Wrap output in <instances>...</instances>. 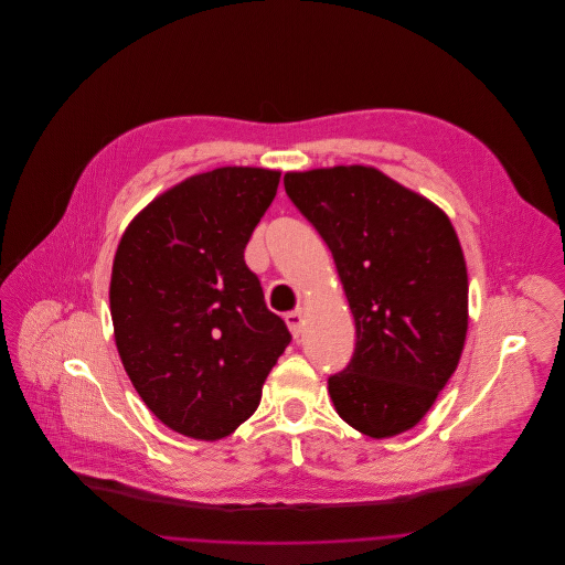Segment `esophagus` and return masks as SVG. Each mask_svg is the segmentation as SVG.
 Instances as JSON below:
<instances>
[{
  "label": "esophagus",
  "mask_w": 565,
  "mask_h": 565,
  "mask_svg": "<svg viewBox=\"0 0 565 565\" xmlns=\"http://www.w3.org/2000/svg\"><path fill=\"white\" fill-rule=\"evenodd\" d=\"M285 322H287V327H289V331H291L294 335H300V333H302V327H305V311H302V309L289 311V313L285 316Z\"/></svg>",
  "instance_id": "obj_1"
}]
</instances>
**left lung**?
Returning <instances> with one entry per match:
<instances>
[{
	"mask_svg": "<svg viewBox=\"0 0 565 565\" xmlns=\"http://www.w3.org/2000/svg\"><path fill=\"white\" fill-rule=\"evenodd\" d=\"M285 191L327 243L354 324L333 407L372 438L412 429L455 374L468 333V267L452 222L365 164L285 173Z\"/></svg>",
	"mask_w": 565,
	"mask_h": 565,
	"instance_id": "left-lung-1",
	"label": "left lung"
}]
</instances>
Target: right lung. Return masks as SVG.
<instances>
[{"label":"right lung","mask_w":565,"mask_h":565,"mask_svg":"<svg viewBox=\"0 0 565 565\" xmlns=\"http://www.w3.org/2000/svg\"><path fill=\"white\" fill-rule=\"evenodd\" d=\"M278 182L280 171L258 167L191 175L129 222L113 258L108 300L122 365L145 405L189 438L234 434L291 341L245 265Z\"/></svg>","instance_id":"obj_1"}]
</instances>
